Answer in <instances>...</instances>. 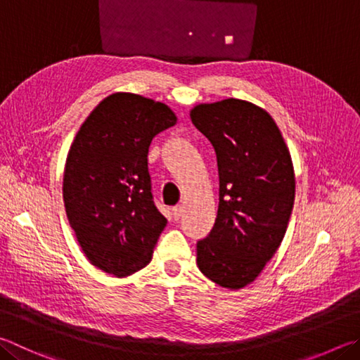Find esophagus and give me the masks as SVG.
Instances as JSON below:
<instances>
[{"instance_id":"1","label":"esophagus","mask_w":360,"mask_h":360,"mask_svg":"<svg viewBox=\"0 0 360 360\" xmlns=\"http://www.w3.org/2000/svg\"><path fill=\"white\" fill-rule=\"evenodd\" d=\"M182 212H184V209H182V206H174L173 207V217H174V220H179Z\"/></svg>"}]
</instances>
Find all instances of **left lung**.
Instances as JSON below:
<instances>
[{"label": "left lung", "mask_w": 360, "mask_h": 360, "mask_svg": "<svg viewBox=\"0 0 360 360\" xmlns=\"http://www.w3.org/2000/svg\"><path fill=\"white\" fill-rule=\"evenodd\" d=\"M191 117L219 168L217 217L197 243V264L214 283L239 290L283 240L296 188L291 155L269 113L250 102L201 103Z\"/></svg>", "instance_id": "obj_1"}]
</instances>
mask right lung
I'll list each match as a JSON object with an SVG mask.
<instances>
[{
	"label": "right lung",
	"instance_id": "right-lung-1",
	"mask_svg": "<svg viewBox=\"0 0 360 360\" xmlns=\"http://www.w3.org/2000/svg\"><path fill=\"white\" fill-rule=\"evenodd\" d=\"M174 124L165 103L116 93L91 112L72 143L64 206L83 253L107 274L127 277L153 258L167 219L154 202L148 151Z\"/></svg>",
	"mask_w": 360,
	"mask_h": 360
}]
</instances>
